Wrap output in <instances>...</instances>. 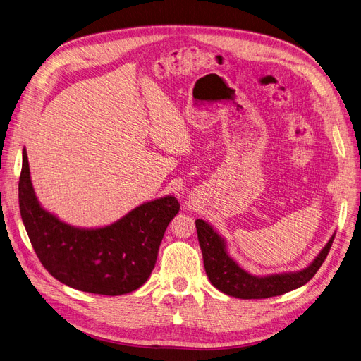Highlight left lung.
I'll use <instances>...</instances> for the list:
<instances>
[{
    "instance_id": "1",
    "label": "left lung",
    "mask_w": 361,
    "mask_h": 361,
    "mask_svg": "<svg viewBox=\"0 0 361 361\" xmlns=\"http://www.w3.org/2000/svg\"><path fill=\"white\" fill-rule=\"evenodd\" d=\"M196 228L203 254L204 270L210 283L225 295L238 299H266L280 296L306 284L322 266L335 238V235H332L315 261L302 271L255 277L244 271L226 254L224 239L212 229L210 225L202 219H197Z\"/></svg>"
}]
</instances>
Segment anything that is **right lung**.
<instances>
[{"label":"right lung","mask_w":361,"mask_h":361,"mask_svg":"<svg viewBox=\"0 0 361 361\" xmlns=\"http://www.w3.org/2000/svg\"><path fill=\"white\" fill-rule=\"evenodd\" d=\"M24 228L42 266L61 283L94 295L130 293L151 276L164 232L180 203L166 196L143 203L100 229H78L40 207L30 181L26 149L18 180Z\"/></svg>","instance_id":"add662e5"}]
</instances>
